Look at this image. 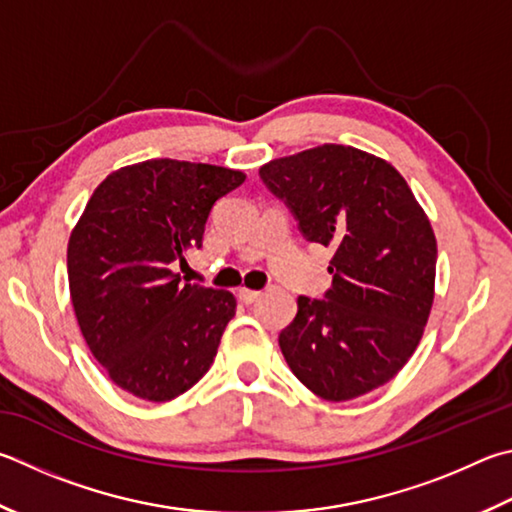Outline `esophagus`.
<instances>
[{"label": "esophagus", "instance_id": "34e87169", "mask_svg": "<svg viewBox=\"0 0 512 512\" xmlns=\"http://www.w3.org/2000/svg\"><path fill=\"white\" fill-rule=\"evenodd\" d=\"M237 297H239V300L244 302V304H253V302L259 300V297H262V293H259V291H250V288H239Z\"/></svg>", "mask_w": 512, "mask_h": 512}]
</instances>
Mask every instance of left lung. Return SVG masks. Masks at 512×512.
Masks as SVG:
<instances>
[{"label": "left lung", "mask_w": 512, "mask_h": 512, "mask_svg": "<svg viewBox=\"0 0 512 512\" xmlns=\"http://www.w3.org/2000/svg\"><path fill=\"white\" fill-rule=\"evenodd\" d=\"M259 176L302 237L336 248L331 288L297 297L280 349L302 385L351 401L412 358L434 300L436 239L392 165L349 145H320L266 163Z\"/></svg>", "instance_id": "obj_1"}]
</instances>
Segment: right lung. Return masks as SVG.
<instances>
[{"instance_id": "1", "label": "right lung", "mask_w": 512, "mask_h": 512, "mask_svg": "<svg viewBox=\"0 0 512 512\" xmlns=\"http://www.w3.org/2000/svg\"><path fill=\"white\" fill-rule=\"evenodd\" d=\"M246 176L228 167L152 159L109 174L67 250L82 336L125 392L165 403L199 383L235 315L232 293L181 284L212 206Z\"/></svg>"}]
</instances>
